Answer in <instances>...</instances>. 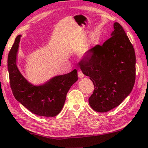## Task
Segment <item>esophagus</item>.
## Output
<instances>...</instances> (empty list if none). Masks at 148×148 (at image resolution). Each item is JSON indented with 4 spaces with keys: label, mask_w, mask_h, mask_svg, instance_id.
<instances>
[{
    "label": "esophagus",
    "mask_w": 148,
    "mask_h": 148,
    "mask_svg": "<svg viewBox=\"0 0 148 148\" xmlns=\"http://www.w3.org/2000/svg\"><path fill=\"white\" fill-rule=\"evenodd\" d=\"M78 77H79L80 78H83L84 76H85V75H84V74H83V73L82 72V71H80V70H78Z\"/></svg>",
    "instance_id": "obj_1"
}]
</instances>
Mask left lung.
<instances>
[{
  "label": "left lung",
  "instance_id": "8db88e82",
  "mask_svg": "<svg viewBox=\"0 0 148 148\" xmlns=\"http://www.w3.org/2000/svg\"><path fill=\"white\" fill-rule=\"evenodd\" d=\"M113 27L111 37L101 46L88 50L79 63L80 70L94 85L89 105L101 113L119 106L131 92L135 82L133 46L118 22Z\"/></svg>",
  "mask_w": 148,
  "mask_h": 148
}]
</instances>
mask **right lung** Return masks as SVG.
Masks as SVG:
<instances>
[{
    "label": "right lung",
    "mask_w": 148,
    "mask_h": 148,
    "mask_svg": "<svg viewBox=\"0 0 148 148\" xmlns=\"http://www.w3.org/2000/svg\"><path fill=\"white\" fill-rule=\"evenodd\" d=\"M18 35L8 55L7 66L13 94L31 113L43 117H55L65 104L67 93L78 80L77 71L57 76L42 85L35 86L27 81L16 65L20 37Z\"/></svg>",
    "instance_id": "obj_1"
}]
</instances>
